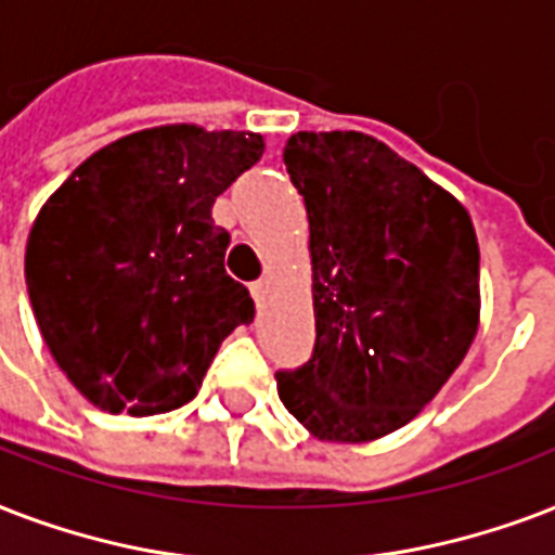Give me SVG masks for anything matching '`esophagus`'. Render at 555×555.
<instances>
[{
    "label": "esophagus",
    "instance_id": "obj_1",
    "mask_svg": "<svg viewBox=\"0 0 555 555\" xmlns=\"http://www.w3.org/2000/svg\"><path fill=\"white\" fill-rule=\"evenodd\" d=\"M269 289H272V281H269V278H260V281L251 283V298H255L257 304H263Z\"/></svg>",
    "mask_w": 555,
    "mask_h": 555
}]
</instances>
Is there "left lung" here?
I'll return each instance as SVG.
<instances>
[{
    "mask_svg": "<svg viewBox=\"0 0 555 555\" xmlns=\"http://www.w3.org/2000/svg\"><path fill=\"white\" fill-rule=\"evenodd\" d=\"M283 162L307 208L315 350L274 376L278 397L318 440H379L478 336V234L461 199L364 132H295Z\"/></svg>",
    "mask_w": 555,
    "mask_h": 555,
    "instance_id": "8db88e82",
    "label": "left lung"
}]
</instances>
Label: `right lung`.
<instances>
[{"mask_svg":"<svg viewBox=\"0 0 555 555\" xmlns=\"http://www.w3.org/2000/svg\"><path fill=\"white\" fill-rule=\"evenodd\" d=\"M260 132L165 124L86 158L34 219L25 283L42 341L94 408H182L255 300L225 274L214 202L260 162Z\"/></svg>","mask_w":555,"mask_h":555,"instance_id":"obj_1","label":"right lung"}]
</instances>
